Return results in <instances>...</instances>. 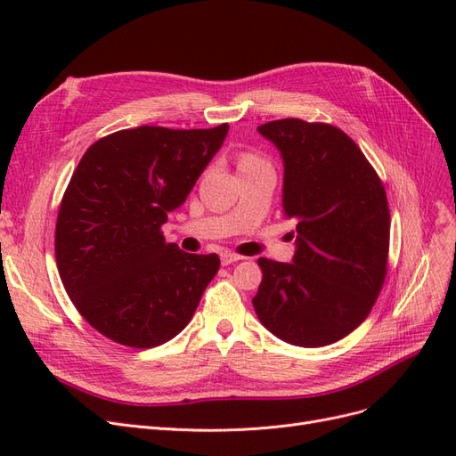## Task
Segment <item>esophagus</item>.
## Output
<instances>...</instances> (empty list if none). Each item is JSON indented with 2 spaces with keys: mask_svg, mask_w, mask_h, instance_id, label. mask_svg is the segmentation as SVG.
Segmentation results:
<instances>
[{
  "mask_svg": "<svg viewBox=\"0 0 456 456\" xmlns=\"http://www.w3.org/2000/svg\"><path fill=\"white\" fill-rule=\"evenodd\" d=\"M243 256L236 255V253H230V251H224L223 255H220V262H223V266H228V265H233V262H240Z\"/></svg>",
  "mask_w": 456,
  "mask_h": 456,
  "instance_id": "34e87169",
  "label": "esophagus"
}]
</instances>
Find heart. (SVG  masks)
Listing matches in <instances>:
<instances>
[{"instance_id": "1", "label": "heart", "mask_w": 456, "mask_h": 456, "mask_svg": "<svg viewBox=\"0 0 456 456\" xmlns=\"http://www.w3.org/2000/svg\"><path fill=\"white\" fill-rule=\"evenodd\" d=\"M265 161H262L260 158L256 156H251V154H245L241 159H240V169L243 167H253V165H262Z\"/></svg>"}]
</instances>
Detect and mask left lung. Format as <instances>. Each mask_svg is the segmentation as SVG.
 <instances>
[{
    "mask_svg": "<svg viewBox=\"0 0 456 456\" xmlns=\"http://www.w3.org/2000/svg\"><path fill=\"white\" fill-rule=\"evenodd\" d=\"M256 131L281 154V203L297 240L293 262L256 260L253 306L278 338L327 346L360 327L380 293L390 245L386 191L363 151L333 126L289 118Z\"/></svg>",
    "mask_w": 456,
    "mask_h": 456,
    "instance_id": "1",
    "label": "left lung"
}]
</instances>
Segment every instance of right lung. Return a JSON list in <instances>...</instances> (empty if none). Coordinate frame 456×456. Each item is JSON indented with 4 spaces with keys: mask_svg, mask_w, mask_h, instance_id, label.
<instances>
[{
    "mask_svg": "<svg viewBox=\"0 0 456 456\" xmlns=\"http://www.w3.org/2000/svg\"><path fill=\"white\" fill-rule=\"evenodd\" d=\"M228 134L142 126L96 141L61 203L54 255L77 312L133 348L171 340L190 323L220 258L167 243L161 226L181 207Z\"/></svg>",
    "mask_w": 456,
    "mask_h": 456,
    "instance_id": "add662e5",
    "label": "right lung"
}]
</instances>
